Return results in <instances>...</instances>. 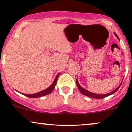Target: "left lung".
<instances>
[{
    "label": "left lung",
    "mask_w": 132,
    "mask_h": 132,
    "mask_svg": "<svg viewBox=\"0 0 132 132\" xmlns=\"http://www.w3.org/2000/svg\"><path fill=\"white\" fill-rule=\"evenodd\" d=\"M115 35L117 36V37L118 38V39H119L118 36H117V34H116L115 32ZM76 85H77V86H78V89H79V92L81 93L82 95H85V96H86L88 97H89V98H95V99H103V98H105V97L108 96H110V95H112V94L115 93L117 92L118 89H119L120 86H121V83H120V85L118 86V87H117L115 89H114L113 91H112V92L110 93H106V94H103V95H100V94L94 93H92V92H89V91H88V90H86V89H85V88H82V86L79 85V83L78 82V79H76Z\"/></svg>",
    "instance_id": "1"
}]
</instances>
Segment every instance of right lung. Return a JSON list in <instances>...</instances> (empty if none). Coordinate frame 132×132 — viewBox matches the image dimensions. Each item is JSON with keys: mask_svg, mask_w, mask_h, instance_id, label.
<instances>
[{"mask_svg": "<svg viewBox=\"0 0 132 132\" xmlns=\"http://www.w3.org/2000/svg\"><path fill=\"white\" fill-rule=\"evenodd\" d=\"M60 73H61L57 74V75L56 76V78H55L54 81L53 82V83H52L51 85L48 88H46V89H44V90L41 91V92L36 93H34V94H24V93H22V95H25L26 96H27V97H29V98H39V97H41V96H46V95H49V94H50L52 92V91L54 89V88L55 87V86H56V82H57V79H58V77H59V75H60Z\"/></svg>", "mask_w": 132, "mask_h": 132, "instance_id": "1", "label": "right lung"}]
</instances>
